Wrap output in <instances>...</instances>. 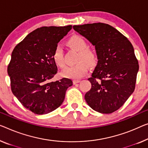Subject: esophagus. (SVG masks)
<instances>
[{"label":"esophagus","instance_id":"34e87169","mask_svg":"<svg viewBox=\"0 0 148 148\" xmlns=\"http://www.w3.org/2000/svg\"><path fill=\"white\" fill-rule=\"evenodd\" d=\"M80 82V80H73V83L74 84H77V83H79Z\"/></svg>","mask_w":148,"mask_h":148}]
</instances>
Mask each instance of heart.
<instances>
[{
    "label": "heart",
    "mask_w": 148,
    "mask_h": 148,
    "mask_svg": "<svg viewBox=\"0 0 148 148\" xmlns=\"http://www.w3.org/2000/svg\"><path fill=\"white\" fill-rule=\"evenodd\" d=\"M67 45L72 50L78 52L76 65L69 66L62 72V75L66 78L78 79L86 74L88 67L87 63L90 66H93L97 62V54L95 50L88 48L87 42L80 36H73L67 41ZM52 59L55 64L60 68L64 66L63 50L60 46H56L52 53ZM86 61V63L83 61Z\"/></svg>",
    "instance_id": "1"
}]
</instances>
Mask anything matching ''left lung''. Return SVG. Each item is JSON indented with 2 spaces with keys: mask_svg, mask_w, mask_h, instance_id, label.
Listing matches in <instances>:
<instances>
[{
  "mask_svg": "<svg viewBox=\"0 0 148 148\" xmlns=\"http://www.w3.org/2000/svg\"><path fill=\"white\" fill-rule=\"evenodd\" d=\"M75 31L95 46L98 64L85 94L95 111L110 114L122 107L134 91L139 70L134 49L126 37L104 23L73 26Z\"/></svg>",
  "mask_w": 148,
  "mask_h": 148,
  "instance_id": "obj_1",
  "label": "left lung"
}]
</instances>
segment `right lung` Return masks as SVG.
Masks as SVG:
<instances>
[{"mask_svg":"<svg viewBox=\"0 0 148 148\" xmlns=\"http://www.w3.org/2000/svg\"><path fill=\"white\" fill-rule=\"evenodd\" d=\"M72 26H43L34 30L15 46L8 66L11 90L25 108L42 115L64 102L66 91L73 84L63 78L52 82L58 68L52 53Z\"/></svg>","mask_w":148,"mask_h":148,"instance_id":"obj_1","label":"right lung"}]
</instances>
